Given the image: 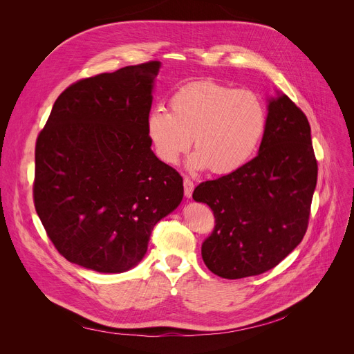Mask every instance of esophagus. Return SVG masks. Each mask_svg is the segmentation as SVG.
I'll list each match as a JSON object with an SVG mask.
<instances>
[{"mask_svg": "<svg viewBox=\"0 0 354 354\" xmlns=\"http://www.w3.org/2000/svg\"><path fill=\"white\" fill-rule=\"evenodd\" d=\"M194 188H195L194 182H192L189 178H185V179H183V191H185V196L191 198V196H192V192H194Z\"/></svg>", "mask_w": 354, "mask_h": 354, "instance_id": "1", "label": "esophagus"}]
</instances>
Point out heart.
Wrapping results in <instances>:
<instances>
[{
  "mask_svg": "<svg viewBox=\"0 0 354 354\" xmlns=\"http://www.w3.org/2000/svg\"><path fill=\"white\" fill-rule=\"evenodd\" d=\"M171 111L155 109L146 132L155 155L175 165L189 149L192 169L230 175L247 165L263 143L268 111L258 93L216 82H195L176 90Z\"/></svg>",
  "mask_w": 354,
  "mask_h": 354,
  "instance_id": "b5f03b06",
  "label": "heart"
}]
</instances>
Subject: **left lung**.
<instances>
[{"instance_id":"obj_1","label":"left lung","mask_w":354,"mask_h":354,"mask_svg":"<svg viewBox=\"0 0 354 354\" xmlns=\"http://www.w3.org/2000/svg\"><path fill=\"white\" fill-rule=\"evenodd\" d=\"M317 172L307 116L286 95L271 99L258 155L194 191L215 218L201 248L209 271L238 280L280 264L306 235Z\"/></svg>"}]
</instances>
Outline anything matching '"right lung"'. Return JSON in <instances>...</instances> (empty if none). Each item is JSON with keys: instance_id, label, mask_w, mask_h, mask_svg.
I'll use <instances>...</instances> for the list:
<instances>
[{"instance_id": "right-lung-1", "label": "right lung", "mask_w": 354, "mask_h": 354, "mask_svg": "<svg viewBox=\"0 0 354 354\" xmlns=\"http://www.w3.org/2000/svg\"><path fill=\"white\" fill-rule=\"evenodd\" d=\"M159 62L70 84L35 142L34 207L67 261L99 272L135 267L183 180L151 149L146 122Z\"/></svg>"}]
</instances>
